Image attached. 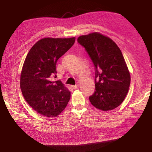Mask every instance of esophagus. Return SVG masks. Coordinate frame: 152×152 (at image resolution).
I'll return each instance as SVG.
<instances>
[{"label":"esophagus","mask_w":152,"mask_h":152,"mask_svg":"<svg viewBox=\"0 0 152 152\" xmlns=\"http://www.w3.org/2000/svg\"><path fill=\"white\" fill-rule=\"evenodd\" d=\"M79 86H80V85H79V84H77L75 85V86H72V88H73L74 89H75V88H78Z\"/></svg>","instance_id":"1"}]
</instances>
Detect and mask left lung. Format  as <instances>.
I'll use <instances>...</instances> for the list:
<instances>
[{"label":"left lung","mask_w":152,"mask_h":152,"mask_svg":"<svg viewBox=\"0 0 152 152\" xmlns=\"http://www.w3.org/2000/svg\"><path fill=\"white\" fill-rule=\"evenodd\" d=\"M95 68V93L89 97L93 107L102 111L113 110L125 99L130 86L128 67L118 45L99 32L77 38Z\"/></svg>","instance_id":"8db88e82"}]
</instances>
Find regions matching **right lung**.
I'll return each mask as SVG.
<instances>
[{"mask_svg": "<svg viewBox=\"0 0 152 152\" xmlns=\"http://www.w3.org/2000/svg\"><path fill=\"white\" fill-rule=\"evenodd\" d=\"M75 37L39 40L30 50L20 73V86L25 99L33 110L48 118L65 109L70 92L61 81L53 82L57 60L74 44Z\"/></svg>", "mask_w": 152, "mask_h": 152, "instance_id": "1", "label": "right lung"}]
</instances>
